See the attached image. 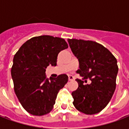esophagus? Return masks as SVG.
<instances>
[{
    "label": "esophagus",
    "instance_id": "obj_1",
    "mask_svg": "<svg viewBox=\"0 0 129 129\" xmlns=\"http://www.w3.org/2000/svg\"><path fill=\"white\" fill-rule=\"evenodd\" d=\"M73 76H68V81H72L73 80Z\"/></svg>",
    "mask_w": 129,
    "mask_h": 129
}]
</instances>
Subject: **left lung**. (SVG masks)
Listing matches in <instances>:
<instances>
[{
    "instance_id": "left-lung-1",
    "label": "left lung",
    "mask_w": 129,
    "mask_h": 129,
    "mask_svg": "<svg viewBox=\"0 0 129 129\" xmlns=\"http://www.w3.org/2000/svg\"><path fill=\"white\" fill-rule=\"evenodd\" d=\"M68 41L78 59L79 69L77 73L91 81L84 85V81L76 79L78 88L72 92L73 105L86 115L98 113L109 103L116 88V58L107 48L95 41L75 39H68Z\"/></svg>"
}]
</instances>
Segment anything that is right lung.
<instances>
[{"label":"right lung","instance_id":"right-lung-1","mask_svg":"<svg viewBox=\"0 0 129 129\" xmlns=\"http://www.w3.org/2000/svg\"><path fill=\"white\" fill-rule=\"evenodd\" d=\"M68 48L62 38L43 35L24 43L15 54L11 70L14 89L24 109L42 116L49 113L57 94L68 82V76L46 79L45 68L56 66L58 54Z\"/></svg>","mask_w":129,"mask_h":129}]
</instances>
